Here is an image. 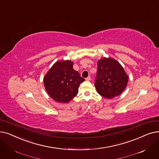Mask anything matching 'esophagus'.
I'll use <instances>...</instances> for the list:
<instances>
[{"instance_id":"esophagus-1","label":"esophagus","mask_w":159,"mask_h":159,"mask_svg":"<svg viewBox=\"0 0 159 159\" xmlns=\"http://www.w3.org/2000/svg\"><path fill=\"white\" fill-rule=\"evenodd\" d=\"M91 80V77H90V76H88V77H87V78H86V80H88V81H89V80Z\"/></svg>"}]
</instances>
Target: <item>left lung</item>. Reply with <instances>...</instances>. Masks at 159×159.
<instances>
[{"mask_svg":"<svg viewBox=\"0 0 159 159\" xmlns=\"http://www.w3.org/2000/svg\"><path fill=\"white\" fill-rule=\"evenodd\" d=\"M128 75L121 65L111 58H102L98 61L95 86L98 93L107 99L119 95L125 89Z\"/></svg>","mask_w":159,"mask_h":159,"instance_id":"left-lung-1","label":"left lung"}]
</instances>
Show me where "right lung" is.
Listing matches in <instances>:
<instances>
[{
  "mask_svg": "<svg viewBox=\"0 0 159 159\" xmlns=\"http://www.w3.org/2000/svg\"><path fill=\"white\" fill-rule=\"evenodd\" d=\"M73 66L70 60L58 61L44 77L46 91L55 101L70 102L78 93L80 84L84 81Z\"/></svg>",
  "mask_w": 159,
  "mask_h": 159,
  "instance_id": "right-lung-1",
  "label": "right lung"
}]
</instances>
